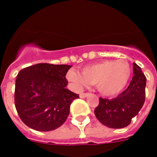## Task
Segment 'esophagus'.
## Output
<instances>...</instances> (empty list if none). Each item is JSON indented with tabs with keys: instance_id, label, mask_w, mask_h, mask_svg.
I'll return each mask as SVG.
<instances>
[{
	"instance_id": "esophagus-1",
	"label": "esophagus",
	"mask_w": 157,
	"mask_h": 157,
	"mask_svg": "<svg viewBox=\"0 0 157 157\" xmlns=\"http://www.w3.org/2000/svg\"><path fill=\"white\" fill-rule=\"evenodd\" d=\"M88 95H89L88 93H82V94H80L79 97L81 98H86Z\"/></svg>"
}]
</instances>
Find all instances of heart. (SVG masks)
Here are the masks:
<instances>
[{"label":"heart","mask_w":157,"mask_h":157,"mask_svg":"<svg viewBox=\"0 0 157 157\" xmlns=\"http://www.w3.org/2000/svg\"><path fill=\"white\" fill-rule=\"evenodd\" d=\"M132 75V68L126 59L104 60L85 66L82 74L75 70L67 73V78L77 89L87 84L97 86L105 96H115L127 86Z\"/></svg>","instance_id":"b5f03b06"}]
</instances>
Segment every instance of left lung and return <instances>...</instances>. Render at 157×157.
Masks as SVG:
<instances>
[{"label":"left lung","mask_w":157,"mask_h":157,"mask_svg":"<svg viewBox=\"0 0 157 157\" xmlns=\"http://www.w3.org/2000/svg\"><path fill=\"white\" fill-rule=\"evenodd\" d=\"M133 71L130 85L123 92L110 100L100 98L94 114L103 125L114 129L127 127L143 106L146 77L135 63H133Z\"/></svg>","instance_id":"left-lung-1"}]
</instances>
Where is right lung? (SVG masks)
<instances>
[{
    "instance_id": "right-lung-1",
    "label": "right lung",
    "mask_w": 157,
    "mask_h": 157,
    "mask_svg": "<svg viewBox=\"0 0 157 157\" xmlns=\"http://www.w3.org/2000/svg\"><path fill=\"white\" fill-rule=\"evenodd\" d=\"M71 65L37 63L19 72L15 106L22 121L37 131H49L66 121L70 105L78 95L66 89Z\"/></svg>"
}]
</instances>
